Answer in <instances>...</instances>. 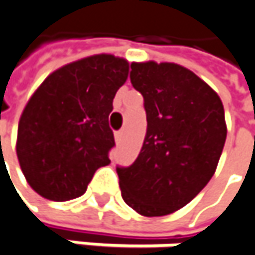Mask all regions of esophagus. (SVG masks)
<instances>
[{
    "label": "esophagus",
    "instance_id": "obj_1",
    "mask_svg": "<svg viewBox=\"0 0 255 255\" xmlns=\"http://www.w3.org/2000/svg\"><path fill=\"white\" fill-rule=\"evenodd\" d=\"M123 140H124V132H123V131L115 132V142L120 144V142H123Z\"/></svg>",
    "mask_w": 255,
    "mask_h": 255
}]
</instances>
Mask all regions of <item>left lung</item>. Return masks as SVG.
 <instances>
[{"mask_svg":"<svg viewBox=\"0 0 255 255\" xmlns=\"http://www.w3.org/2000/svg\"><path fill=\"white\" fill-rule=\"evenodd\" d=\"M131 83L144 98L147 132L129 167H118L124 202L142 217H164L190 202L217 170L227 138L224 105L177 63L132 62Z\"/></svg>","mask_w":255,"mask_h":255,"instance_id":"left-lung-1","label":"left lung"}]
</instances>
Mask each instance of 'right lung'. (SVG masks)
Instances as JSON below:
<instances>
[{
    "mask_svg": "<svg viewBox=\"0 0 255 255\" xmlns=\"http://www.w3.org/2000/svg\"><path fill=\"white\" fill-rule=\"evenodd\" d=\"M128 70L124 57L88 56L56 69L30 97L15 150L27 183L40 196L56 202L82 196L94 173L111 163L108 117Z\"/></svg>",
    "mask_w": 255,
    "mask_h": 255,
    "instance_id": "1",
    "label": "right lung"
}]
</instances>
